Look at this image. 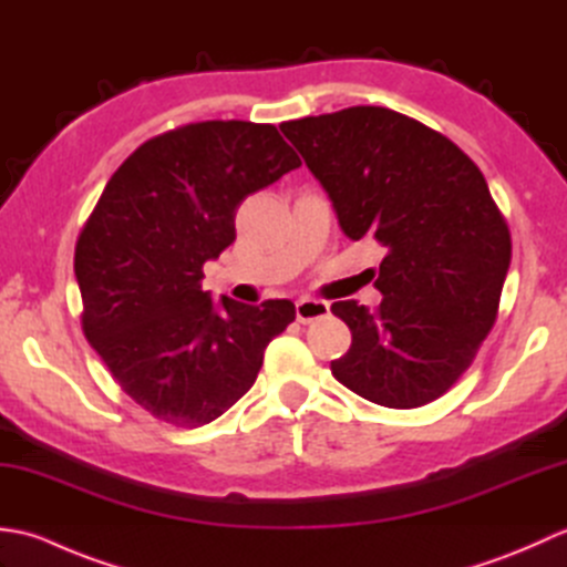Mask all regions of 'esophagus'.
I'll return each mask as SVG.
<instances>
[{"instance_id": "1", "label": "esophagus", "mask_w": 567, "mask_h": 567, "mask_svg": "<svg viewBox=\"0 0 567 567\" xmlns=\"http://www.w3.org/2000/svg\"><path fill=\"white\" fill-rule=\"evenodd\" d=\"M295 311H297V321L311 323V321L323 319V317L329 315V305L321 302V299H309V297H305V299H299Z\"/></svg>"}]
</instances>
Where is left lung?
<instances>
[{"instance_id": "left-lung-1", "label": "left lung", "mask_w": 567, "mask_h": 567, "mask_svg": "<svg viewBox=\"0 0 567 567\" xmlns=\"http://www.w3.org/2000/svg\"><path fill=\"white\" fill-rule=\"evenodd\" d=\"M329 192L343 234L384 248L382 302H333L353 343L333 378L368 402L424 406L473 365L497 321L512 236L485 175L439 131L384 106L280 126Z\"/></svg>"}]
</instances>
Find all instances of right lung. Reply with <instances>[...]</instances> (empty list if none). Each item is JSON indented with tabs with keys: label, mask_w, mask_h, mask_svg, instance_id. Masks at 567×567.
<instances>
[{
	"label": "right lung",
	"mask_w": 567,
	"mask_h": 567,
	"mask_svg": "<svg viewBox=\"0 0 567 567\" xmlns=\"http://www.w3.org/2000/svg\"><path fill=\"white\" fill-rule=\"evenodd\" d=\"M302 165L272 124L197 122L153 136L118 165L75 246L82 331L131 400L177 429L234 406L290 299L260 307L202 290V268L234 244L236 209Z\"/></svg>",
	"instance_id": "add662e5"
}]
</instances>
